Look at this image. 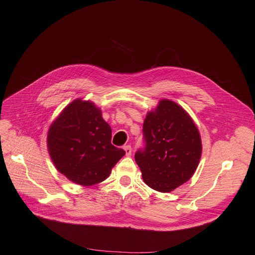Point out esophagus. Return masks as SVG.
<instances>
[{"label":"esophagus","mask_w":255,"mask_h":255,"mask_svg":"<svg viewBox=\"0 0 255 255\" xmlns=\"http://www.w3.org/2000/svg\"><path fill=\"white\" fill-rule=\"evenodd\" d=\"M124 150H125V152H126V155L127 156H130L131 155V153H132V149H131V146H125L124 147Z\"/></svg>","instance_id":"34e87169"}]
</instances>
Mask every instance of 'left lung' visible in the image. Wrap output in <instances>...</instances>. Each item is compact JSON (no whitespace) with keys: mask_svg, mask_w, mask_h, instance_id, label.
Instances as JSON below:
<instances>
[{"mask_svg":"<svg viewBox=\"0 0 255 255\" xmlns=\"http://www.w3.org/2000/svg\"><path fill=\"white\" fill-rule=\"evenodd\" d=\"M145 148L135 153L142 179L151 189L169 193L189 180L202 154L200 133L185 110L160 100L142 126Z\"/></svg>","mask_w":255,"mask_h":255,"instance_id":"8db88e82","label":"left lung"}]
</instances>
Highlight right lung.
<instances>
[{"label": "right lung", "mask_w": 255, "mask_h": 255, "mask_svg": "<svg viewBox=\"0 0 255 255\" xmlns=\"http://www.w3.org/2000/svg\"><path fill=\"white\" fill-rule=\"evenodd\" d=\"M47 142L58 172L83 186L104 181L125 155L112 143V128L100 108L81 99L70 103L53 122Z\"/></svg>", "instance_id": "obj_1"}]
</instances>
